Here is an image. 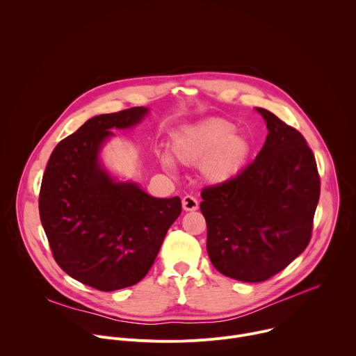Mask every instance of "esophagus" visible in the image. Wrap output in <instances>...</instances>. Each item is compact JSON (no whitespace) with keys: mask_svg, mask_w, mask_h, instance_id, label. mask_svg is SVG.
<instances>
[{"mask_svg":"<svg viewBox=\"0 0 356 356\" xmlns=\"http://www.w3.org/2000/svg\"><path fill=\"white\" fill-rule=\"evenodd\" d=\"M181 204H183L184 211H195L198 209V200L195 197L187 194L183 197Z\"/></svg>","mask_w":356,"mask_h":356,"instance_id":"obj_1","label":"esophagus"}]
</instances>
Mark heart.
Here are the masks:
<instances>
[{
	"mask_svg": "<svg viewBox=\"0 0 356 356\" xmlns=\"http://www.w3.org/2000/svg\"><path fill=\"white\" fill-rule=\"evenodd\" d=\"M235 131L224 118H211L177 134L172 143L173 155L184 165H200L201 173L211 183H227L245 168L250 155L249 139ZM163 165L173 169L169 156Z\"/></svg>",
	"mask_w": 356,
	"mask_h": 356,
	"instance_id": "1",
	"label": "heart"
}]
</instances>
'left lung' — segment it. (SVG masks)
Instances as JSON below:
<instances>
[{
	"mask_svg": "<svg viewBox=\"0 0 356 356\" xmlns=\"http://www.w3.org/2000/svg\"><path fill=\"white\" fill-rule=\"evenodd\" d=\"M258 111L269 134L257 159L232 180L202 188L200 204L211 264L249 283L270 279L307 248L320 198L307 140L273 113Z\"/></svg>",
	"mask_w": 356,
	"mask_h": 356,
	"instance_id": "obj_1",
	"label": "left lung"
}]
</instances>
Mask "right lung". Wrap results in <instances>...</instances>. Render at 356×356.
Returning a JSON list of instances; mask_svg holds the SVG:
<instances>
[{
	"instance_id": "1",
	"label": "right lung",
	"mask_w": 356,
	"mask_h": 356,
	"mask_svg": "<svg viewBox=\"0 0 356 356\" xmlns=\"http://www.w3.org/2000/svg\"><path fill=\"white\" fill-rule=\"evenodd\" d=\"M146 113L132 107L88 120L56 145L43 173L39 216L52 255L69 276L101 291L140 282L181 213L180 197L115 183L98 165L111 129L129 128Z\"/></svg>"
}]
</instances>
